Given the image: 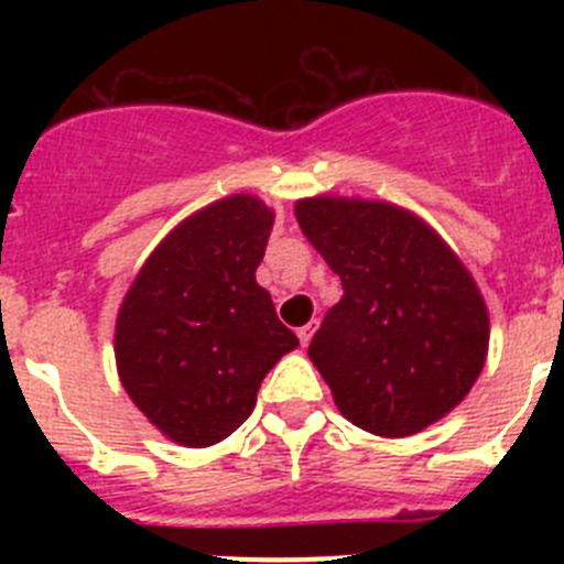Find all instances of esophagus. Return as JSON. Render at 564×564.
<instances>
[{
  "instance_id": "34e87169",
  "label": "esophagus",
  "mask_w": 564,
  "mask_h": 564,
  "mask_svg": "<svg viewBox=\"0 0 564 564\" xmlns=\"http://www.w3.org/2000/svg\"><path fill=\"white\" fill-rule=\"evenodd\" d=\"M316 327H318V322L316 318H313V322H307L305 327H299V341H302V347H307V344H311V338H313V333H316Z\"/></svg>"
}]
</instances>
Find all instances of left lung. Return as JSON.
<instances>
[{"mask_svg":"<svg viewBox=\"0 0 564 564\" xmlns=\"http://www.w3.org/2000/svg\"><path fill=\"white\" fill-rule=\"evenodd\" d=\"M293 212L344 288L307 347L338 412L381 437L449 415L480 378L491 330L460 257L395 203L316 194Z\"/></svg>","mask_w":564,"mask_h":564,"instance_id":"1","label":"left lung"}]
</instances>
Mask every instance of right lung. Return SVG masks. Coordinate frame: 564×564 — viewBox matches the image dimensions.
<instances>
[{
    "mask_svg": "<svg viewBox=\"0 0 564 564\" xmlns=\"http://www.w3.org/2000/svg\"><path fill=\"white\" fill-rule=\"evenodd\" d=\"M273 208L231 194L188 214L147 257L115 318L123 390L169 441L206 449L251 415L299 338L257 285Z\"/></svg>",
    "mask_w": 564,
    "mask_h": 564,
    "instance_id": "right-lung-1",
    "label": "right lung"
}]
</instances>
